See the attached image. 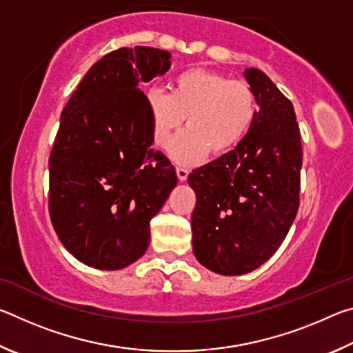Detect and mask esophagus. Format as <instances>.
<instances>
[{"instance_id":"1","label":"esophagus","mask_w":353,"mask_h":353,"mask_svg":"<svg viewBox=\"0 0 353 353\" xmlns=\"http://www.w3.org/2000/svg\"><path fill=\"white\" fill-rule=\"evenodd\" d=\"M176 172H177V177H179V181H187V177H188V174H190V170H187V168H183V166H177L176 168Z\"/></svg>"}]
</instances>
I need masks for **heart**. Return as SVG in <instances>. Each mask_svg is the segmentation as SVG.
<instances>
[{"instance_id": "obj_1", "label": "heart", "mask_w": 353, "mask_h": 353, "mask_svg": "<svg viewBox=\"0 0 353 353\" xmlns=\"http://www.w3.org/2000/svg\"><path fill=\"white\" fill-rule=\"evenodd\" d=\"M171 88V94L160 87L149 88L146 109L154 143L160 148L170 145L187 117L188 129L177 135L170 149L177 163H196L208 151H230L248 135L259 115L254 88L216 71H182Z\"/></svg>"}]
</instances>
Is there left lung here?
I'll return each instance as SVG.
<instances>
[{
	"label": "left lung",
	"mask_w": 353,
	"mask_h": 353,
	"mask_svg": "<svg viewBox=\"0 0 353 353\" xmlns=\"http://www.w3.org/2000/svg\"><path fill=\"white\" fill-rule=\"evenodd\" d=\"M260 110L252 129L188 176L196 193L193 252L207 270L240 276L263 265L285 240L299 210L302 143L291 101L270 77L248 68Z\"/></svg>",
	"instance_id": "1"
}]
</instances>
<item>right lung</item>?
I'll return each mask as SVG.
<instances>
[{
    "instance_id": "obj_1",
    "label": "right lung",
    "mask_w": 353,
    "mask_h": 353,
    "mask_svg": "<svg viewBox=\"0 0 353 353\" xmlns=\"http://www.w3.org/2000/svg\"><path fill=\"white\" fill-rule=\"evenodd\" d=\"M168 51L119 48L93 65L61 115L50 155V218L77 260L115 271L146 252L149 223L176 187L154 151L139 85L170 70Z\"/></svg>"
}]
</instances>
